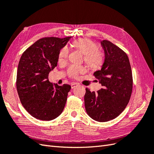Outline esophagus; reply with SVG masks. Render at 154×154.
Wrapping results in <instances>:
<instances>
[{
    "instance_id": "obj_1",
    "label": "esophagus",
    "mask_w": 154,
    "mask_h": 154,
    "mask_svg": "<svg viewBox=\"0 0 154 154\" xmlns=\"http://www.w3.org/2000/svg\"><path fill=\"white\" fill-rule=\"evenodd\" d=\"M79 83H75V82H73L71 83V89H73V88H75V87L76 86H77V85H79Z\"/></svg>"
}]
</instances>
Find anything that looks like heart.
<instances>
[{"label": "heart", "instance_id": "obj_1", "mask_svg": "<svg viewBox=\"0 0 154 154\" xmlns=\"http://www.w3.org/2000/svg\"><path fill=\"white\" fill-rule=\"evenodd\" d=\"M72 45L81 51L84 54V60L86 63L93 68L99 67L103 61V56L100 52L97 51L96 44L88 39H79L73 42ZM69 55L67 47L61 49L59 54V61L63 62L67 60ZM85 71V68L82 65H71L67 69V73L70 77L76 78L78 75Z\"/></svg>", "mask_w": 154, "mask_h": 154}]
</instances>
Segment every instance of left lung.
<instances>
[{"label": "left lung", "instance_id": "obj_1", "mask_svg": "<svg viewBox=\"0 0 154 154\" xmlns=\"http://www.w3.org/2000/svg\"><path fill=\"white\" fill-rule=\"evenodd\" d=\"M104 51L102 67L94 75L102 85L97 93L87 88L85 106L88 115L98 122L115 119L125 109L132 92V73L127 54L108 40L100 42Z\"/></svg>", "mask_w": 154, "mask_h": 154}]
</instances>
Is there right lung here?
<instances>
[{"label": "right lung", "mask_w": 154, "mask_h": 154, "mask_svg": "<svg viewBox=\"0 0 154 154\" xmlns=\"http://www.w3.org/2000/svg\"><path fill=\"white\" fill-rule=\"evenodd\" d=\"M71 38H41L26 50L20 57L16 89L23 106L35 119L54 120L64 109L71 86L51 83L48 76L57 66L60 50Z\"/></svg>", "instance_id": "right-lung-1"}]
</instances>
